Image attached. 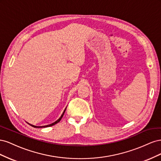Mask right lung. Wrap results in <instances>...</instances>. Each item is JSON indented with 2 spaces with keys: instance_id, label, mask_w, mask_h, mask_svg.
<instances>
[{
  "instance_id": "1",
  "label": "right lung",
  "mask_w": 161,
  "mask_h": 161,
  "mask_svg": "<svg viewBox=\"0 0 161 161\" xmlns=\"http://www.w3.org/2000/svg\"><path fill=\"white\" fill-rule=\"evenodd\" d=\"M66 109H64V112H63V114H62V115L60 116V118L58 119L57 121H56L55 122H53V123H52V124H49V125H44V126H36V125H31V124H30V125H31L32 127H33V128H47V127H50V126H52V125H55V124H58V122H59V121L61 120V119L62 118V117H63V115H64V112H65V111H66Z\"/></svg>"
}]
</instances>
